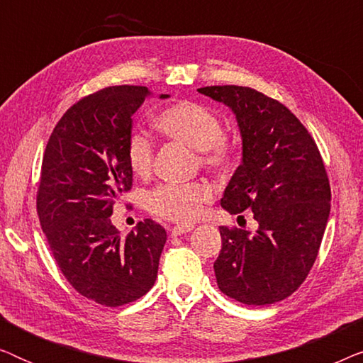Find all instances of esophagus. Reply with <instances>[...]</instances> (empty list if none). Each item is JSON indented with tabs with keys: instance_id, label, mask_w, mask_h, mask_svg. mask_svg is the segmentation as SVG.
<instances>
[{
	"instance_id": "obj_1",
	"label": "esophagus",
	"mask_w": 363,
	"mask_h": 363,
	"mask_svg": "<svg viewBox=\"0 0 363 363\" xmlns=\"http://www.w3.org/2000/svg\"><path fill=\"white\" fill-rule=\"evenodd\" d=\"M195 225H191V223H185V225H175L170 228V233L172 236H180V235H185V233L191 231Z\"/></svg>"
}]
</instances>
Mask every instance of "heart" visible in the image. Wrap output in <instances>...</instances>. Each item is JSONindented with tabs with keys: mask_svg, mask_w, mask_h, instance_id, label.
I'll return each mask as SVG.
<instances>
[{
	"mask_svg": "<svg viewBox=\"0 0 363 363\" xmlns=\"http://www.w3.org/2000/svg\"><path fill=\"white\" fill-rule=\"evenodd\" d=\"M155 127L163 137L193 148L198 162L210 172H225L236 157L235 138L223 132L218 113L205 104L180 101L162 108ZM127 165L138 178H147L153 167V142L142 133H132L125 145ZM213 198L206 183H162L145 193L143 205L152 215L172 221H191L201 215Z\"/></svg>",
	"mask_w": 363,
	"mask_h": 363,
	"instance_id": "obj_1",
	"label": "heart"
}]
</instances>
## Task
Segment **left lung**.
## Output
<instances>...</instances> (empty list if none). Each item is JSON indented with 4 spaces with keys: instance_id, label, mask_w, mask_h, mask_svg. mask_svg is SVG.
Listing matches in <instances>:
<instances>
[{
    "instance_id": "left-lung-1",
    "label": "left lung",
    "mask_w": 363,
    "mask_h": 363,
    "mask_svg": "<svg viewBox=\"0 0 363 363\" xmlns=\"http://www.w3.org/2000/svg\"><path fill=\"white\" fill-rule=\"evenodd\" d=\"M198 92L236 113L242 162L221 206L231 215L251 210L256 233L221 226L215 261L223 294L247 306L289 297L314 266L330 213V185L319 148L299 118L279 101L242 86Z\"/></svg>"
}]
</instances>
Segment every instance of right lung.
<instances>
[{
    "label": "right lung",
    "instance_id": "obj_1",
    "mask_svg": "<svg viewBox=\"0 0 363 363\" xmlns=\"http://www.w3.org/2000/svg\"><path fill=\"white\" fill-rule=\"evenodd\" d=\"M147 96L143 86H112L82 97L56 123L43 157L36 210L48 245L69 284L106 307L152 289L167 241L153 220L125 238L111 221L113 203L132 188L125 145Z\"/></svg>",
    "mask_w": 363,
    "mask_h": 363
}]
</instances>
